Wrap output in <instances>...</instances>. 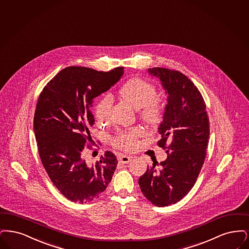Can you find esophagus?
<instances>
[{
  "label": "esophagus",
  "instance_id": "1",
  "mask_svg": "<svg viewBox=\"0 0 249 249\" xmlns=\"http://www.w3.org/2000/svg\"><path fill=\"white\" fill-rule=\"evenodd\" d=\"M118 160L120 162H123V163H127L132 160V157L128 156V155H124V154H121L119 157H118Z\"/></svg>",
  "mask_w": 249,
  "mask_h": 249
}]
</instances>
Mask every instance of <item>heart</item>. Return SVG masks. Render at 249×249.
Returning a JSON list of instances; mask_svg holds the SVG:
<instances>
[{"label": "heart", "instance_id": "1", "mask_svg": "<svg viewBox=\"0 0 249 249\" xmlns=\"http://www.w3.org/2000/svg\"><path fill=\"white\" fill-rule=\"evenodd\" d=\"M120 96L138 109L141 119L150 125H155L162 120L163 103L162 99L156 97L157 89L151 82L141 78L134 77L125 82L120 88ZM111 100L104 97L97 103L96 117L98 121H105L108 118ZM142 131L139 128L123 131L113 139V144L124 150H134L138 146L139 138Z\"/></svg>", "mask_w": 249, "mask_h": 249}]
</instances>
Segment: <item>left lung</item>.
<instances>
[{
  "mask_svg": "<svg viewBox=\"0 0 249 249\" xmlns=\"http://www.w3.org/2000/svg\"><path fill=\"white\" fill-rule=\"evenodd\" d=\"M148 71L160 79L167 93V104L158 128L162 139L157 142L166 149L167 158L148 166L139 184L152 205L162 207L181 200L196 182L206 159L209 119L204 98L187 76L165 68ZM168 141L171 143L167 145Z\"/></svg>",
  "mask_w": 249,
  "mask_h": 249,
  "instance_id": "8db88e82",
  "label": "left lung"
}]
</instances>
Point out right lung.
Here are the masks:
<instances>
[{"label": "right lung", "mask_w": 249, "mask_h": 249, "mask_svg": "<svg viewBox=\"0 0 249 249\" xmlns=\"http://www.w3.org/2000/svg\"><path fill=\"white\" fill-rule=\"evenodd\" d=\"M123 73V67L108 72L67 67L39 96L33 119L39 155L51 181L70 201L91 202L112 178L118 163L112 152L107 151L95 164H88L84 151L92 142L93 99L116 84Z\"/></svg>", "instance_id": "1"}]
</instances>
